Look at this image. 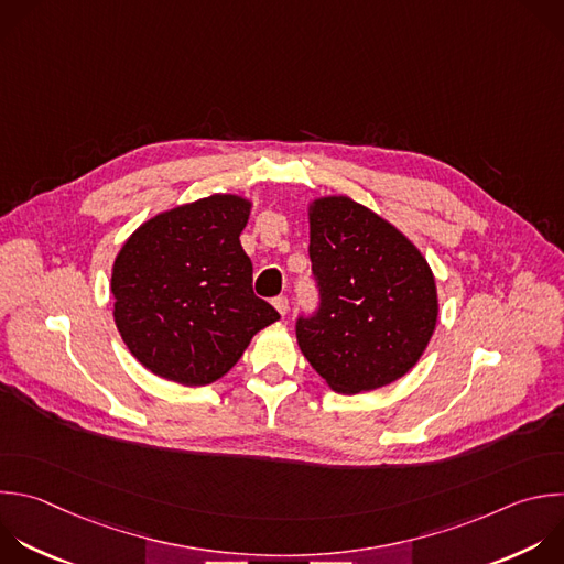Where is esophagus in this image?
<instances>
[{"mask_svg":"<svg viewBox=\"0 0 564 564\" xmlns=\"http://www.w3.org/2000/svg\"><path fill=\"white\" fill-rule=\"evenodd\" d=\"M272 305L276 307V312H279L281 316H285V314H288V307H290V301H288V296H274V299H272Z\"/></svg>","mask_w":564,"mask_h":564,"instance_id":"1","label":"esophagus"}]
</instances>
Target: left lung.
I'll return each instance as SVG.
<instances>
[{"label": "left lung", "mask_w": 564, "mask_h": 564, "mask_svg": "<svg viewBox=\"0 0 564 564\" xmlns=\"http://www.w3.org/2000/svg\"><path fill=\"white\" fill-rule=\"evenodd\" d=\"M310 261L318 307L296 318V338L325 383L358 394L405 377L438 318L416 246L349 197H325L310 206Z\"/></svg>", "instance_id": "1"}]
</instances>
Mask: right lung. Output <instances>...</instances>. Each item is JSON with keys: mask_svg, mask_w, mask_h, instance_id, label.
I'll return each mask as SVG.
<instances>
[{"mask_svg": "<svg viewBox=\"0 0 564 564\" xmlns=\"http://www.w3.org/2000/svg\"><path fill=\"white\" fill-rule=\"evenodd\" d=\"M248 217L250 202L213 195L152 217L117 254L115 323L156 377L208 386L281 318L252 290V261L239 241Z\"/></svg>", "mask_w": 564, "mask_h": 564, "instance_id": "obj_1", "label": "right lung"}]
</instances>
